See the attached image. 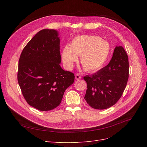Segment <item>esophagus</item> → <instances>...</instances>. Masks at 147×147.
Masks as SVG:
<instances>
[{"label":"esophagus","instance_id":"esophagus-1","mask_svg":"<svg viewBox=\"0 0 147 147\" xmlns=\"http://www.w3.org/2000/svg\"><path fill=\"white\" fill-rule=\"evenodd\" d=\"M80 78H81V77H80V74H76V76H75V79H76V80H79V79H80Z\"/></svg>","mask_w":147,"mask_h":147}]
</instances>
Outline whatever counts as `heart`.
Instances as JSON below:
<instances>
[{"mask_svg": "<svg viewBox=\"0 0 147 147\" xmlns=\"http://www.w3.org/2000/svg\"><path fill=\"white\" fill-rule=\"evenodd\" d=\"M110 52L107 41L94 35H82L74 37L70 46L65 45L62 51V59L65 67L71 69L80 56V63L84 70L93 72L101 68Z\"/></svg>", "mask_w": 147, "mask_h": 147, "instance_id": "obj_1", "label": "heart"}]
</instances>
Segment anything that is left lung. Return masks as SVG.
Returning a JSON list of instances; mask_svg holds the SVG:
<instances>
[{"mask_svg": "<svg viewBox=\"0 0 147 147\" xmlns=\"http://www.w3.org/2000/svg\"><path fill=\"white\" fill-rule=\"evenodd\" d=\"M129 60L122 46L115 48L113 57L107 66L83 79L87 83L84 99L96 110L109 109L121 96L129 78Z\"/></svg>", "mask_w": 147, "mask_h": 147, "instance_id": "left-lung-1", "label": "left lung"}]
</instances>
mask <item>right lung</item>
<instances>
[{"label":"right lung","instance_id":"obj_1","mask_svg":"<svg viewBox=\"0 0 147 147\" xmlns=\"http://www.w3.org/2000/svg\"><path fill=\"white\" fill-rule=\"evenodd\" d=\"M60 38L55 30L38 32L23 49L18 82L27 102L40 111L55 109L65 90L74 83L73 73L60 66Z\"/></svg>","mask_w":147,"mask_h":147}]
</instances>
